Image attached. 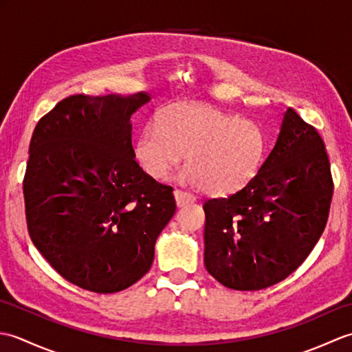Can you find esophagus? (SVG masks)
<instances>
[{
    "instance_id": "1",
    "label": "esophagus",
    "mask_w": 352,
    "mask_h": 352,
    "mask_svg": "<svg viewBox=\"0 0 352 352\" xmlns=\"http://www.w3.org/2000/svg\"><path fill=\"white\" fill-rule=\"evenodd\" d=\"M174 197H175L178 207H184V206L192 204V203H195V201H197L195 195H192V193L184 192V190H178V189L174 190Z\"/></svg>"
}]
</instances>
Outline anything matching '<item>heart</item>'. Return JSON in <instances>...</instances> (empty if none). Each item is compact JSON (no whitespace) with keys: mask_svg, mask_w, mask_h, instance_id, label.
I'll use <instances>...</instances> for the list:
<instances>
[{"mask_svg":"<svg viewBox=\"0 0 352 352\" xmlns=\"http://www.w3.org/2000/svg\"><path fill=\"white\" fill-rule=\"evenodd\" d=\"M267 140L252 119L234 118L203 102L168 107L159 125L139 134L136 157L154 180H168L188 154L184 178L212 195L241 190L265 160Z\"/></svg>","mask_w":352,"mask_h":352,"instance_id":"obj_1","label":"heart"}]
</instances>
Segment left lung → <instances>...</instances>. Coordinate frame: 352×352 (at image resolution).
I'll list each match as a JSON object with an SVG mask.
<instances>
[{"instance_id":"8db88e82","label":"left lung","mask_w":352,"mask_h":352,"mask_svg":"<svg viewBox=\"0 0 352 352\" xmlns=\"http://www.w3.org/2000/svg\"><path fill=\"white\" fill-rule=\"evenodd\" d=\"M333 178L325 142L289 107L271 154L243 189L204 204V265L226 287L260 290L286 278L327 226Z\"/></svg>"}]
</instances>
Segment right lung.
<instances>
[{
  "label": "right lung",
  "mask_w": 352,
  "mask_h": 352,
  "mask_svg": "<svg viewBox=\"0 0 352 352\" xmlns=\"http://www.w3.org/2000/svg\"><path fill=\"white\" fill-rule=\"evenodd\" d=\"M151 96L72 95L33 131L24 177L28 234L76 286L115 294L144 276L175 213L170 186L134 160L131 116Z\"/></svg>",
  "instance_id": "right-lung-1"
}]
</instances>
